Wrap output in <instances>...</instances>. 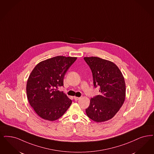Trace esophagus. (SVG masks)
Here are the masks:
<instances>
[{
	"label": "esophagus",
	"instance_id": "esophagus-1",
	"mask_svg": "<svg viewBox=\"0 0 154 154\" xmlns=\"http://www.w3.org/2000/svg\"><path fill=\"white\" fill-rule=\"evenodd\" d=\"M80 99V97H75V96L74 97V99L75 101H77V100H79Z\"/></svg>",
	"mask_w": 154,
	"mask_h": 154
}]
</instances>
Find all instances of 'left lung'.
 Segmentation results:
<instances>
[{
  "mask_svg": "<svg viewBox=\"0 0 154 154\" xmlns=\"http://www.w3.org/2000/svg\"><path fill=\"white\" fill-rule=\"evenodd\" d=\"M92 72L94 86H99L100 95L91 99L87 116L101 123L115 116L125 99V82L123 74L113 62L97 57H84Z\"/></svg>",
  "mask_w": 154,
  "mask_h": 154,
  "instance_id": "obj_1",
  "label": "left lung"
}]
</instances>
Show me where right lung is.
Returning a JSON list of instances; mask_svg holds the SVG:
<instances>
[{
  "label": "right lung",
  "mask_w": 154,
  "mask_h": 154,
  "mask_svg": "<svg viewBox=\"0 0 154 154\" xmlns=\"http://www.w3.org/2000/svg\"><path fill=\"white\" fill-rule=\"evenodd\" d=\"M77 57L57 56L38 63L30 74L26 85L28 101L39 117L54 121L66 112L72 101L58 91L63 77Z\"/></svg>",
  "instance_id": "1"
}]
</instances>
